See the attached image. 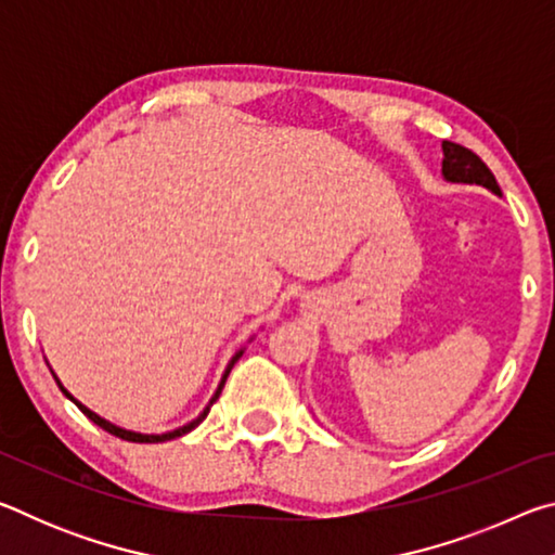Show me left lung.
<instances>
[{"label":"left lung","mask_w":555,"mask_h":555,"mask_svg":"<svg viewBox=\"0 0 555 555\" xmlns=\"http://www.w3.org/2000/svg\"><path fill=\"white\" fill-rule=\"evenodd\" d=\"M440 173L448 183L482 185L494 195H502L500 185H496L492 171L485 166L482 158L460 144L443 142V168H440Z\"/></svg>","instance_id":"left-lung-1"}]
</instances>
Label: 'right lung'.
I'll use <instances>...</instances> for the list:
<instances>
[{
	"label": "right lung",
	"mask_w": 555,
	"mask_h": 555,
	"mask_svg": "<svg viewBox=\"0 0 555 555\" xmlns=\"http://www.w3.org/2000/svg\"><path fill=\"white\" fill-rule=\"evenodd\" d=\"M249 340H251V337H249ZM242 352H244V347H242V350H237V352H234L232 354V360L228 362V367H224V372H222V379H220V384H218V389H215V393H212V399L208 401V406H205L201 413H198V416H195L193 421H188V424L185 426H178V428H173V430H166V434H139V430H127V428H121V426H117V424H112V421H107V418H102L100 416V413H95V411H90L88 406H86V403H80L78 399H75L73 397V393L68 391V389H65L63 387V384H61V379L59 377H55V372L51 370V374H53V379H55V384H59V387H61V391L65 393V397H68L73 403H75V406H78L82 413H86V416L92 421V424H98L100 428H105L107 430V434H112V436H117V438H121V440H131V443H164V440H173V438H181V436H185V434H191V430L193 428H198L201 424H203V421H205V416H208V413H210V406H212V403L215 401H218V397H220V393H222V387H224V382H228V377H230V370L234 367V362H237L240 360V357H242Z\"/></svg>",
	"instance_id": "add662e5"
}]
</instances>
